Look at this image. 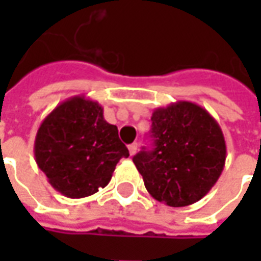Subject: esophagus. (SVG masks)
<instances>
[{
  "label": "esophagus",
  "instance_id": "esophagus-1",
  "mask_svg": "<svg viewBox=\"0 0 261 261\" xmlns=\"http://www.w3.org/2000/svg\"><path fill=\"white\" fill-rule=\"evenodd\" d=\"M137 148H138V144L137 142H133L128 145V151H130V155H134L137 152Z\"/></svg>",
  "mask_w": 261,
  "mask_h": 261
}]
</instances>
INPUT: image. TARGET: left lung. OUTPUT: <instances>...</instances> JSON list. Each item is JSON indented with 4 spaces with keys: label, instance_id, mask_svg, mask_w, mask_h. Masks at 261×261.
Listing matches in <instances>:
<instances>
[{
    "label": "left lung",
    "instance_id": "8db88e82",
    "mask_svg": "<svg viewBox=\"0 0 261 261\" xmlns=\"http://www.w3.org/2000/svg\"><path fill=\"white\" fill-rule=\"evenodd\" d=\"M153 148L133 158L148 193L169 207L201 200L217 183L226 158L221 127L196 103H172L151 117Z\"/></svg>",
    "mask_w": 261,
    "mask_h": 261
}]
</instances>
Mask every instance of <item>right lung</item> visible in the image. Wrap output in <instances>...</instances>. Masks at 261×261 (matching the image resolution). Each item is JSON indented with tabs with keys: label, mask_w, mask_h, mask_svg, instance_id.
<instances>
[{
	"label": "right lung",
	"mask_w": 261,
	"mask_h": 261,
	"mask_svg": "<svg viewBox=\"0 0 261 261\" xmlns=\"http://www.w3.org/2000/svg\"><path fill=\"white\" fill-rule=\"evenodd\" d=\"M119 130L103 117V108L85 96L60 103L39 127L37 166L63 196L82 198L108 186L116 165L128 158Z\"/></svg>",
	"instance_id": "add662e5"
}]
</instances>
